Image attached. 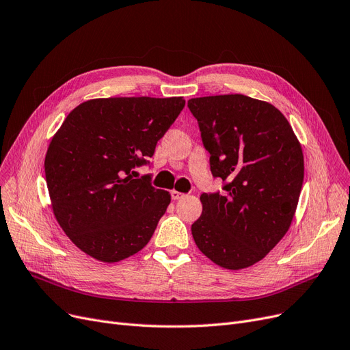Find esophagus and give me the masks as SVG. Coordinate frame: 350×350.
I'll return each mask as SVG.
<instances>
[{
  "mask_svg": "<svg viewBox=\"0 0 350 350\" xmlns=\"http://www.w3.org/2000/svg\"><path fill=\"white\" fill-rule=\"evenodd\" d=\"M171 197H172V200H174V201H178V200H183V198H185L187 195H185V193H183V192H179V191H171Z\"/></svg>",
  "mask_w": 350,
  "mask_h": 350,
  "instance_id": "esophagus-1",
  "label": "esophagus"
}]
</instances>
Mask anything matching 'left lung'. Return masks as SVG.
<instances>
[{
  "label": "left lung",
  "instance_id": "1",
  "mask_svg": "<svg viewBox=\"0 0 350 350\" xmlns=\"http://www.w3.org/2000/svg\"><path fill=\"white\" fill-rule=\"evenodd\" d=\"M198 120L224 193H202L193 241L219 267L247 269L288 231L299 204L304 159L299 139L280 110L244 94L188 100Z\"/></svg>",
  "mask_w": 350,
  "mask_h": 350
}]
</instances>
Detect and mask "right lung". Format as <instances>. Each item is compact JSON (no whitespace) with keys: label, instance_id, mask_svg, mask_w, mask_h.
<instances>
[{"label":"right lung","instance_id":"1","mask_svg":"<svg viewBox=\"0 0 350 350\" xmlns=\"http://www.w3.org/2000/svg\"><path fill=\"white\" fill-rule=\"evenodd\" d=\"M184 106V97H107L67 115L44 171L53 214L83 253L116 262L149 243L171 195L133 170L148 163Z\"/></svg>","mask_w":350,"mask_h":350}]
</instances>
